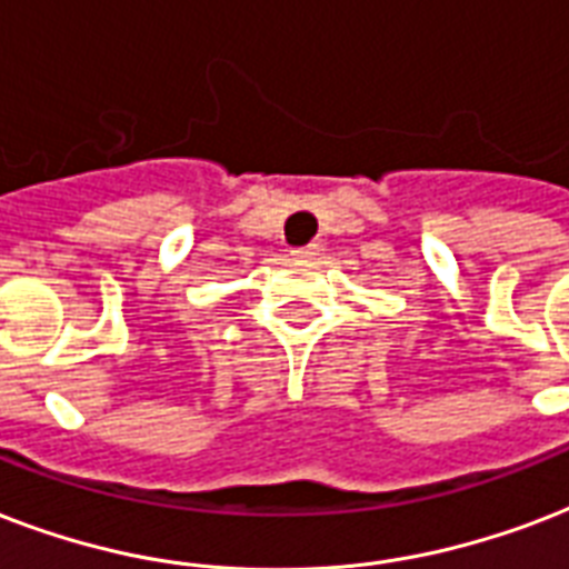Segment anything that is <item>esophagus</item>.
<instances>
[{"instance_id": "esophagus-1", "label": "esophagus", "mask_w": 569, "mask_h": 569, "mask_svg": "<svg viewBox=\"0 0 569 569\" xmlns=\"http://www.w3.org/2000/svg\"><path fill=\"white\" fill-rule=\"evenodd\" d=\"M317 254H320V243H308L302 249H293V258H299V261H311Z\"/></svg>"}]
</instances>
